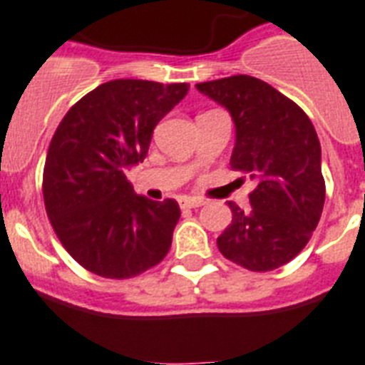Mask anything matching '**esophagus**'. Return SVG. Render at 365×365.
Wrapping results in <instances>:
<instances>
[{
  "instance_id": "esophagus-1",
  "label": "esophagus",
  "mask_w": 365,
  "mask_h": 365,
  "mask_svg": "<svg viewBox=\"0 0 365 365\" xmlns=\"http://www.w3.org/2000/svg\"><path fill=\"white\" fill-rule=\"evenodd\" d=\"M179 205L180 209H197V207L205 205V201L200 197H180Z\"/></svg>"
}]
</instances>
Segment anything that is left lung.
I'll use <instances>...</instances> for the list:
<instances>
[{
    "label": "left lung",
    "mask_w": 365,
    "mask_h": 365,
    "mask_svg": "<svg viewBox=\"0 0 365 365\" xmlns=\"http://www.w3.org/2000/svg\"><path fill=\"white\" fill-rule=\"evenodd\" d=\"M235 123L231 168L255 180L252 209L230 201L231 224L216 244L225 259L269 272L304 250L324 205L321 143L309 117L267 81L237 74L197 83Z\"/></svg>",
    "instance_id": "obj_1"
}]
</instances>
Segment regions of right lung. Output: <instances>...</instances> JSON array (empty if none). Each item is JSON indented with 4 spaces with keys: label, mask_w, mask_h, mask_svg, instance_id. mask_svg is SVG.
Listing matches in <instances>:
<instances>
[{
    "label": "right lung",
    "mask_w": 365,
    "mask_h": 365,
    "mask_svg": "<svg viewBox=\"0 0 365 365\" xmlns=\"http://www.w3.org/2000/svg\"><path fill=\"white\" fill-rule=\"evenodd\" d=\"M188 83L111 80L74 104L48 147L42 194L68 254L102 278H134L168 255L175 200L135 195L125 171L143 162L153 130Z\"/></svg>",
    "instance_id": "add662e5"
}]
</instances>
